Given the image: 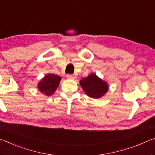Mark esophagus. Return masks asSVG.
Listing matches in <instances>:
<instances>
[{
    "label": "esophagus",
    "instance_id": "34e87169",
    "mask_svg": "<svg viewBox=\"0 0 155 155\" xmlns=\"http://www.w3.org/2000/svg\"><path fill=\"white\" fill-rule=\"evenodd\" d=\"M67 78H70V79H74L76 78V76L74 74H67Z\"/></svg>",
    "mask_w": 155,
    "mask_h": 155
}]
</instances>
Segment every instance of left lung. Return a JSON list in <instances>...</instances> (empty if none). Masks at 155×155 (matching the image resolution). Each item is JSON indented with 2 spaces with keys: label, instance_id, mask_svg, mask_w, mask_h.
Here are the masks:
<instances>
[{
  "label": "left lung",
  "instance_id": "left-lung-1",
  "mask_svg": "<svg viewBox=\"0 0 155 155\" xmlns=\"http://www.w3.org/2000/svg\"><path fill=\"white\" fill-rule=\"evenodd\" d=\"M82 89L88 97L98 99L104 96L108 90L107 83L101 79L95 74H90L80 81Z\"/></svg>",
  "mask_w": 155,
  "mask_h": 155
}]
</instances>
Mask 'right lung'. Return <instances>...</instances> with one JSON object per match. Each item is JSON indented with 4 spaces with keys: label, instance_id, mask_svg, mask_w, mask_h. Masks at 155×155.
I'll return each mask as SVG.
<instances>
[{
    "label": "right lung",
    "instance_id": "right-lung-1",
    "mask_svg": "<svg viewBox=\"0 0 155 155\" xmlns=\"http://www.w3.org/2000/svg\"><path fill=\"white\" fill-rule=\"evenodd\" d=\"M61 77L53 74H48L38 83V88L41 92L46 96H50L54 93L59 85Z\"/></svg>",
    "mask_w": 155,
    "mask_h": 155
}]
</instances>
